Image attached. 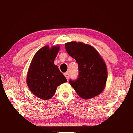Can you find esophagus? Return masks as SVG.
<instances>
[{"label":"esophagus","mask_w":133,"mask_h":133,"mask_svg":"<svg viewBox=\"0 0 133 133\" xmlns=\"http://www.w3.org/2000/svg\"><path fill=\"white\" fill-rule=\"evenodd\" d=\"M64 75H65V77H66V79L67 80H68L69 79V74L68 73H65L64 74Z\"/></svg>","instance_id":"esophagus-1"}]
</instances>
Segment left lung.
<instances>
[{"label": "left lung", "instance_id": "left-lung-1", "mask_svg": "<svg viewBox=\"0 0 133 133\" xmlns=\"http://www.w3.org/2000/svg\"><path fill=\"white\" fill-rule=\"evenodd\" d=\"M65 49L78 65L79 75L69 84L83 99H91L100 95L106 86L108 70L101 55L92 46L82 42H68Z\"/></svg>", "mask_w": 133, "mask_h": 133}]
</instances>
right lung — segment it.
Returning <instances> with one entry per match:
<instances>
[{"label":"right lung","instance_id":"obj_1","mask_svg":"<svg viewBox=\"0 0 133 133\" xmlns=\"http://www.w3.org/2000/svg\"><path fill=\"white\" fill-rule=\"evenodd\" d=\"M60 46L43 47L32 58L26 75V84L31 93L43 100L52 98L57 87L67 82L54 61Z\"/></svg>","mask_w":133,"mask_h":133}]
</instances>
